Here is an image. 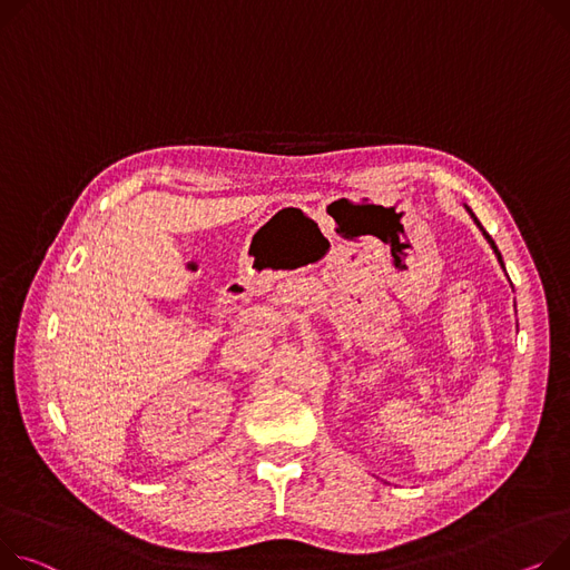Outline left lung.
Segmentation results:
<instances>
[{
    "label": "left lung",
    "instance_id": "obj_1",
    "mask_svg": "<svg viewBox=\"0 0 570 570\" xmlns=\"http://www.w3.org/2000/svg\"><path fill=\"white\" fill-rule=\"evenodd\" d=\"M472 217H474V215H472ZM474 222H476V224H479V219H476V217H474ZM479 226H481V224H479ZM481 232H483V226H481ZM483 236H485V238H488V243H490V245H492V249H495V254H498V258H500V263H502V254H500V252H498V247H495V243H492V238H490V236H488V234H485V232H483Z\"/></svg>",
    "mask_w": 570,
    "mask_h": 570
}]
</instances>
